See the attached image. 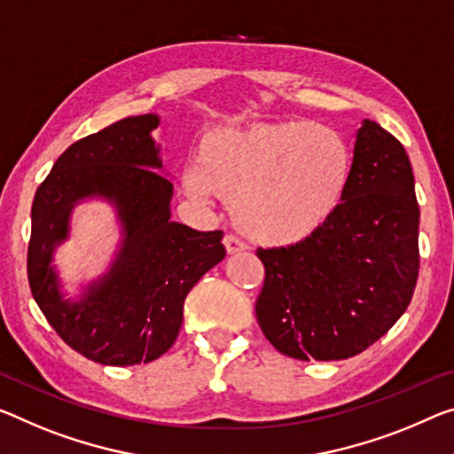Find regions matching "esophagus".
Wrapping results in <instances>:
<instances>
[{
	"instance_id": "esophagus-1",
	"label": "esophagus",
	"mask_w": 454,
	"mask_h": 454,
	"mask_svg": "<svg viewBox=\"0 0 454 454\" xmlns=\"http://www.w3.org/2000/svg\"><path fill=\"white\" fill-rule=\"evenodd\" d=\"M223 246H225V251H227L229 255L239 254V251L246 249V243L239 241V239H237V237H233V235H225V239H223Z\"/></svg>"
}]
</instances>
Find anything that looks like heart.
<instances>
[{
	"label": "heart",
	"mask_w": 454,
	"mask_h": 454,
	"mask_svg": "<svg viewBox=\"0 0 454 454\" xmlns=\"http://www.w3.org/2000/svg\"><path fill=\"white\" fill-rule=\"evenodd\" d=\"M351 156L337 131L310 121L219 128L200 142L199 166L183 172L194 200L229 197L233 225L270 247L318 233L343 203Z\"/></svg>",
	"instance_id": "1"
}]
</instances>
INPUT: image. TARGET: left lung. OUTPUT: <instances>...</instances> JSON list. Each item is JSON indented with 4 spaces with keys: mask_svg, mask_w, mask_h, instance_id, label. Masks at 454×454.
Segmentation results:
<instances>
[{
    "mask_svg": "<svg viewBox=\"0 0 454 454\" xmlns=\"http://www.w3.org/2000/svg\"><path fill=\"white\" fill-rule=\"evenodd\" d=\"M418 225L406 150L380 123L364 120L334 217L294 246L257 249L266 280L255 317L266 339L300 361H339L365 351L412 300Z\"/></svg>",
    "mask_w": 454,
    "mask_h": 454,
    "instance_id": "left-lung-1",
    "label": "left lung"
}]
</instances>
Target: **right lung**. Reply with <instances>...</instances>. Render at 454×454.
Segmentation results:
<instances>
[{"label":"right lung","mask_w":454,"mask_h":454,"mask_svg":"<svg viewBox=\"0 0 454 454\" xmlns=\"http://www.w3.org/2000/svg\"><path fill=\"white\" fill-rule=\"evenodd\" d=\"M156 114L125 117L65 150L32 205L27 280L32 296L68 347L101 365H137L174 345L184 298L225 257L221 231L172 221L174 186L152 137ZM101 198L114 207L121 243L106 275L68 299L53 251L70 236L72 208Z\"/></svg>","instance_id":"obj_1"}]
</instances>
